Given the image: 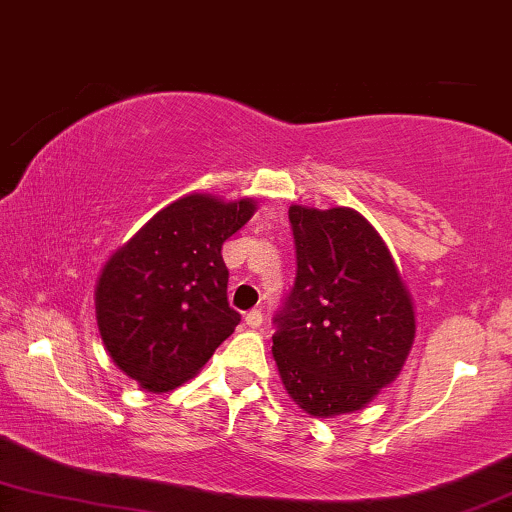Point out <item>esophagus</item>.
I'll return each mask as SVG.
<instances>
[{
	"label": "esophagus",
	"instance_id": "34e87169",
	"mask_svg": "<svg viewBox=\"0 0 512 512\" xmlns=\"http://www.w3.org/2000/svg\"><path fill=\"white\" fill-rule=\"evenodd\" d=\"M243 320H246V325H248L250 329H259V327H262L264 315H262V311H257V308H255V311L246 313V318H243Z\"/></svg>",
	"mask_w": 512,
	"mask_h": 512
}]
</instances>
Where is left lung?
Masks as SVG:
<instances>
[{"label": "left lung", "instance_id": "1", "mask_svg": "<svg viewBox=\"0 0 512 512\" xmlns=\"http://www.w3.org/2000/svg\"><path fill=\"white\" fill-rule=\"evenodd\" d=\"M297 280L273 334L290 399L313 417L362 410L399 376L415 341L397 262L355 208L292 204Z\"/></svg>", "mask_w": 512, "mask_h": 512}]
</instances>
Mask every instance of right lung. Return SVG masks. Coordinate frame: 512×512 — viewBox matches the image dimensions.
I'll use <instances>...</instances> for the list:
<instances>
[{
	"label": "right lung",
	"mask_w": 512,
	"mask_h": 512,
	"mask_svg": "<svg viewBox=\"0 0 512 512\" xmlns=\"http://www.w3.org/2000/svg\"><path fill=\"white\" fill-rule=\"evenodd\" d=\"M257 211L255 199L187 194L155 213L104 264L97 327L115 366L148 392L197 376L241 315L229 308L222 243Z\"/></svg>",
	"instance_id": "add662e5"
}]
</instances>
